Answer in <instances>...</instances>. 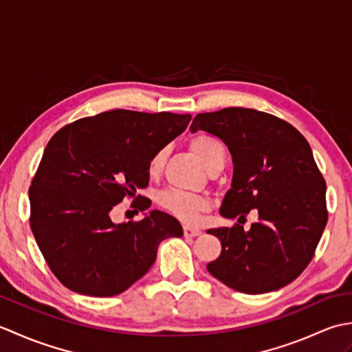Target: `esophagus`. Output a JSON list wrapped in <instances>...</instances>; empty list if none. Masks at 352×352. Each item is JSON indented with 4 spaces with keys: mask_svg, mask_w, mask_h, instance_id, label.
I'll list each match as a JSON object with an SVG mask.
<instances>
[{
    "mask_svg": "<svg viewBox=\"0 0 352 352\" xmlns=\"http://www.w3.org/2000/svg\"><path fill=\"white\" fill-rule=\"evenodd\" d=\"M183 233H184L186 237H197V236L201 234V230L186 226V227H183Z\"/></svg>",
    "mask_w": 352,
    "mask_h": 352,
    "instance_id": "obj_1",
    "label": "esophagus"
}]
</instances>
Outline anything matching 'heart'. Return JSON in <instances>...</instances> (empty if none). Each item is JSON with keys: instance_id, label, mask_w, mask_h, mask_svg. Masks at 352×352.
Listing matches in <instances>:
<instances>
[{"instance_id": "heart-1", "label": "heart", "mask_w": 352, "mask_h": 352, "mask_svg": "<svg viewBox=\"0 0 352 352\" xmlns=\"http://www.w3.org/2000/svg\"><path fill=\"white\" fill-rule=\"evenodd\" d=\"M189 148L195 154L197 159L204 164L206 169L214 160L226 157L223 144L218 138L210 136V134L201 133L193 136L189 140ZM164 160H166V149H160L159 153L154 154L151 162L148 164L149 174L159 175L164 166ZM157 203L168 213L186 223H195L199 219L201 213L208 210V201L206 198L177 189L163 190L157 197Z\"/></svg>"}]
</instances>
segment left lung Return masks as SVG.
<instances>
[{
	"mask_svg": "<svg viewBox=\"0 0 352 352\" xmlns=\"http://www.w3.org/2000/svg\"><path fill=\"white\" fill-rule=\"evenodd\" d=\"M219 138L233 157L231 189L223 218L258 221L212 228L221 256L207 265L226 286L243 294H266L294 281L315 256L327 226V184L311 148L294 125L254 109L228 107L193 118L190 131Z\"/></svg>",
	"mask_w": 352,
	"mask_h": 352,
	"instance_id": "left-lung-1",
	"label": "left lung"
}]
</instances>
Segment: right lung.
Wrapping results in <instances>:
<instances>
[{
	"label": "right lung",
	"mask_w": 352,
	"mask_h": 352,
	"mask_svg": "<svg viewBox=\"0 0 352 352\" xmlns=\"http://www.w3.org/2000/svg\"><path fill=\"white\" fill-rule=\"evenodd\" d=\"M190 118L118 109L51 138L28 190L30 226L63 286L89 296L122 294L149 271L162 241L183 236L180 222L160 210L122 223L110 212L146 188L149 162Z\"/></svg>",
	"instance_id": "add662e5"
}]
</instances>
